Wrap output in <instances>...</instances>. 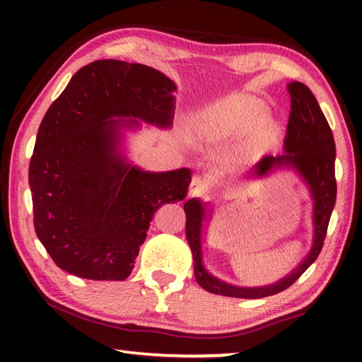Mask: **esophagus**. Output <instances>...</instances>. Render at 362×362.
Returning <instances> with one entry per match:
<instances>
[{
	"label": "esophagus",
	"instance_id": "obj_1",
	"mask_svg": "<svg viewBox=\"0 0 362 362\" xmlns=\"http://www.w3.org/2000/svg\"><path fill=\"white\" fill-rule=\"evenodd\" d=\"M206 185L199 179H193L192 185L188 188V196H203L206 194Z\"/></svg>",
	"mask_w": 362,
	"mask_h": 362
}]
</instances>
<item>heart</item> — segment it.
I'll use <instances>...</instances> for the list:
<instances>
[{
  "instance_id": "heart-1",
  "label": "heart",
  "mask_w": 362,
  "mask_h": 362,
  "mask_svg": "<svg viewBox=\"0 0 362 362\" xmlns=\"http://www.w3.org/2000/svg\"><path fill=\"white\" fill-rule=\"evenodd\" d=\"M267 107L257 97L233 94L211 105L199 115L198 136L207 145H218L226 140L238 139L254 132L265 118ZM274 126H263L259 142L268 140L274 134Z\"/></svg>"
}]
</instances>
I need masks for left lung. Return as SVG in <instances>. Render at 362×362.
I'll return each mask as SVG.
<instances>
[{
    "instance_id": "obj_1",
    "label": "left lung",
    "mask_w": 362,
    "mask_h": 362,
    "mask_svg": "<svg viewBox=\"0 0 362 362\" xmlns=\"http://www.w3.org/2000/svg\"><path fill=\"white\" fill-rule=\"evenodd\" d=\"M291 94V115L284 137V153L263 156L250 170L254 177H263L276 169L289 168L300 175L313 198V246L305 260L278 283L262 287H240L225 283L207 269L203 252L206 204L198 198L188 199L183 209L187 214V240L193 254L194 278L211 293L236 298H262L286 291L308 269L320 255L337 198L335 182V142L329 122L316 97L303 83L287 86Z\"/></svg>"
}]
</instances>
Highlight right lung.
I'll use <instances>...</instances> for the list:
<instances>
[{"label": "right lung", "instance_id": "right-lung-1", "mask_svg": "<svg viewBox=\"0 0 362 362\" xmlns=\"http://www.w3.org/2000/svg\"><path fill=\"white\" fill-rule=\"evenodd\" d=\"M175 84L142 64L95 60L78 70L42 118L28 183L33 225L59 268L124 281L153 214L187 196L192 170L146 173L121 155V127L173 124ZM129 117V120H113Z\"/></svg>", "mask_w": 362, "mask_h": 362}]
</instances>
